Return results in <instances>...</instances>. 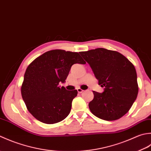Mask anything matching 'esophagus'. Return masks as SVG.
Masks as SVG:
<instances>
[{
	"label": "esophagus",
	"mask_w": 151,
	"mask_h": 151,
	"mask_svg": "<svg viewBox=\"0 0 151 151\" xmlns=\"http://www.w3.org/2000/svg\"><path fill=\"white\" fill-rule=\"evenodd\" d=\"M77 91H78V92L79 93H82L84 91L83 90V89H81V88H77Z\"/></svg>",
	"instance_id": "obj_1"
}]
</instances>
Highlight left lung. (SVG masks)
<instances>
[{
  "label": "left lung",
  "instance_id": "1",
  "mask_svg": "<svg viewBox=\"0 0 151 151\" xmlns=\"http://www.w3.org/2000/svg\"><path fill=\"white\" fill-rule=\"evenodd\" d=\"M90 65L102 93L93 91L88 104L91 113L105 121H115L127 113L138 94L137 73L134 66L117 51L97 48L79 52Z\"/></svg>",
  "mask_w": 151,
  "mask_h": 151
}]
</instances>
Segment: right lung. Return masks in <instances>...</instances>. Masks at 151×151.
Instances as JSON below:
<instances>
[{
  "label": "right lung",
  "instance_id": "add662e5",
  "mask_svg": "<svg viewBox=\"0 0 151 151\" xmlns=\"http://www.w3.org/2000/svg\"><path fill=\"white\" fill-rule=\"evenodd\" d=\"M86 63L77 52L55 50L45 52L27 67L21 86L27 108L37 120L45 124L62 121L69 115L77 90L60 87L73 64Z\"/></svg>",
  "mask_w": 151,
  "mask_h": 151
}]
</instances>
